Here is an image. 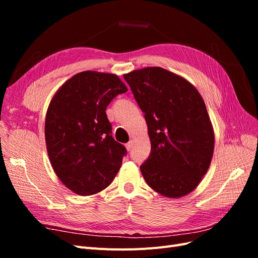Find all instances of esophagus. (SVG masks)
<instances>
[{
  "mask_svg": "<svg viewBox=\"0 0 258 258\" xmlns=\"http://www.w3.org/2000/svg\"><path fill=\"white\" fill-rule=\"evenodd\" d=\"M132 145H134V142H132V141H129V142L126 144V148H127L128 151H131Z\"/></svg>",
  "mask_w": 258,
  "mask_h": 258,
  "instance_id": "obj_1",
  "label": "esophagus"
}]
</instances>
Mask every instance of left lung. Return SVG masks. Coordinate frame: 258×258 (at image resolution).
<instances>
[{
	"label": "left lung",
	"mask_w": 258,
	"mask_h": 258,
	"mask_svg": "<svg viewBox=\"0 0 258 258\" xmlns=\"http://www.w3.org/2000/svg\"><path fill=\"white\" fill-rule=\"evenodd\" d=\"M144 113L151 154L142 163L147 185L178 198L196 188L212 160L214 134L207 107L194 86L154 67L123 75Z\"/></svg>",
	"instance_id": "obj_1"
}]
</instances>
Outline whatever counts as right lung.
I'll use <instances>...</instances> for the list:
<instances>
[{"instance_id": "add662e5", "label": "right lung", "mask_w": 258, "mask_h": 258, "mask_svg": "<svg viewBox=\"0 0 258 258\" xmlns=\"http://www.w3.org/2000/svg\"><path fill=\"white\" fill-rule=\"evenodd\" d=\"M128 89L118 76L85 71L57 91L45 120V140L54 172L69 189L82 196L112 183L127 150L112 137L105 110Z\"/></svg>"}]
</instances>
